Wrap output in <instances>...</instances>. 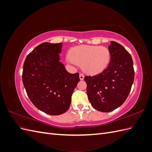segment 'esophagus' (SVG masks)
Segmentation results:
<instances>
[{"label": "esophagus", "mask_w": 152, "mask_h": 152, "mask_svg": "<svg viewBox=\"0 0 152 152\" xmlns=\"http://www.w3.org/2000/svg\"><path fill=\"white\" fill-rule=\"evenodd\" d=\"M79 77H80V79L81 80H82L84 79V75L82 74V73H80V75H79Z\"/></svg>", "instance_id": "obj_1"}]
</instances>
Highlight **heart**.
I'll return each instance as SVG.
<instances>
[{
  "label": "heart",
  "instance_id": "heart-1",
  "mask_svg": "<svg viewBox=\"0 0 152 152\" xmlns=\"http://www.w3.org/2000/svg\"><path fill=\"white\" fill-rule=\"evenodd\" d=\"M108 48L100 45H80L73 48L68 61L74 65H81L84 72L96 75L104 71L111 61Z\"/></svg>",
  "mask_w": 152,
  "mask_h": 152
}]
</instances>
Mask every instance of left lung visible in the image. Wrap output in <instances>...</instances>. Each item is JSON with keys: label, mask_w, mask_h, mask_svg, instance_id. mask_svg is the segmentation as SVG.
I'll return each mask as SVG.
<instances>
[{"label": "left lung", "mask_w": 152, "mask_h": 152, "mask_svg": "<svg viewBox=\"0 0 152 152\" xmlns=\"http://www.w3.org/2000/svg\"><path fill=\"white\" fill-rule=\"evenodd\" d=\"M111 61L103 72L86 76L87 94L94 109L110 112L121 106L129 94L134 79L131 54L122 45L111 41Z\"/></svg>", "instance_id": "8db88e82"}]
</instances>
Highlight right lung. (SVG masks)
Here are the masks:
<instances>
[{"mask_svg": "<svg viewBox=\"0 0 152 152\" xmlns=\"http://www.w3.org/2000/svg\"><path fill=\"white\" fill-rule=\"evenodd\" d=\"M62 43L44 42L26 56L22 80L36 108L51 115L66 112L79 82V73H68L59 62Z\"/></svg>", "mask_w": 152, "mask_h": 152, "instance_id": "obj_1", "label": "right lung"}]
</instances>
